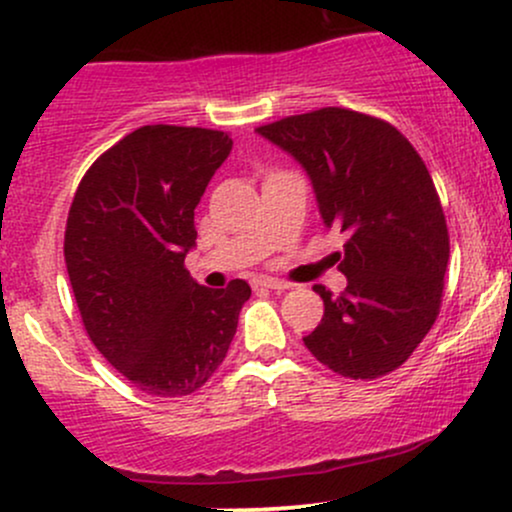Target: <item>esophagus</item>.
I'll return each instance as SVG.
<instances>
[{"mask_svg":"<svg viewBox=\"0 0 512 512\" xmlns=\"http://www.w3.org/2000/svg\"><path fill=\"white\" fill-rule=\"evenodd\" d=\"M255 286H260V289H272V291L289 289V284H286V281H279V279H257Z\"/></svg>","mask_w":512,"mask_h":512,"instance_id":"1","label":"esophagus"}]
</instances>
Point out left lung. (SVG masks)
<instances>
[{
    "mask_svg": "<svg viewBox=\"0 0 512 512\" xmlns=\"http://www.w3.org/2000/svg\"><path fill=\"white\" fill-rule=\"evenodd\" d=\"M305 168L327 228L346 233L334 252L346 289L315 286L325 315L305 346L351 380L392 373L440 313L450 236L426 163L409 139L356 110L320 108L257 127Z\"/></svg>",
    "mask_w": 512,
    "mask_h": 512,
    "instance_id": "obj_1",
    "label": "left lung"
}]
</instances>
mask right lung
I'll list each match as a JSON object with an SVG mask.
<instances>
[{
	"mask_svg": "<svg viewBox=\"0 0 512 512\" xmlns=\"http://www.w3.org/2000/svg\"><path fill=\"white\" fill-rule=\"evenodd\" d=\"M219 129L146 125L81 178L64 262L93 346L154 397L192 395L226 358L250 286H199L185 269L195 207L231 154Z\"/></svg>",
	"mask_w": 512,
	"mask_h": 512,
	"instance_id": "1",
	"label": "right lung"
}]
</instances>
